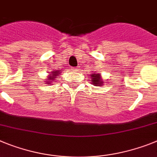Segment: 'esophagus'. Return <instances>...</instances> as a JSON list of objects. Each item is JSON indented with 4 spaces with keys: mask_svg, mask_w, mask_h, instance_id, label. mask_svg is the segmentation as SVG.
Segmentation results:
<instances>
[{
    "mask_svg": "<svg viewBox=\"0 0 157 157\" xmlns=\"http://www.w3.org/2000/svg\"><path fill=\"white\" fill-rule=\"evenodd\" d=\"M72 70H73V72H77V68H72Z\"/></svg>",
    "mask_w": 157,
    "mask_h": 157,
    "instance_id": "34e87169",
    "label": "esophagus"
}]
</instances>
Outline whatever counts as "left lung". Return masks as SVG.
Returning a JSON list of instances; mask_svg holds the SVG:
<instances>
[{"instance_id": "1", "label": "left lung", "mask_w": 157, "mask_h": 157, "mask_svg": "<svg viewBox=\"0 0 157 157\" xmlns=\"http://www.w3.org/2000/svg\"><path fill=\"white\" fill-rule=\"evenodd\" d=\"M91 84H94L95 86H102L103 85V80L100 77V74L99 73H93V74H91Z\"/></svg>"}]
</instances>
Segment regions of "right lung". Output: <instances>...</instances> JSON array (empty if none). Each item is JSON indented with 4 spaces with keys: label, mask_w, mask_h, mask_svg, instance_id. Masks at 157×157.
<instances>
[{
    "label": "right lung",
    "mask_w": 157,
    "mask_h": 157,
    "mask_svg": "<svg viewBox=\"0 0 157 157\" xmlns=\"http://www.w3.org/2000/svg\"><path fill=\"white\" fill-rule=\"evenodd\" d=\"M62 70H53L51 73H50V76L47 77L46 80H50V81H46V84H49V83L54 82V80H56V77H59V73H62Z\"/></svg>",
    "instance_id": "obj_1"
}]
</instances>
